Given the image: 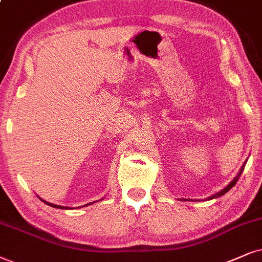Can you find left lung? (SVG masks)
Instances as JSON below:
<instances>
[{"label":"left lung","instance_id":"left-lung-1","mask_svg":"<svg viewBox=\"0 0 262 262\" xmlns=\"http://www.w3.org/2000/svg\"><path fill=\"white\" fill-rule=\"evenodd\" d=\"M244 167H246V163H244L243 165H242V168H241L239 173H238V175H237V177H236V178H234V179H233V180H232V181H231V183H230V184H228L226 187H225V188H223V190H221L220 192H217V193H215V194H214V196H211V197H209V198H208V200H213V198H217V197L223 196V194H225V193H226V192H228V191H230V190H231V188H232V187L234 186V185H236V184H237L238 179H239V177H241V175H242V173H243V170H244ZM184 201H186V200H184ZM192 201H193V200H192Z\"/></svg>","mask_w":262,"mask_h":262}]
</instances>
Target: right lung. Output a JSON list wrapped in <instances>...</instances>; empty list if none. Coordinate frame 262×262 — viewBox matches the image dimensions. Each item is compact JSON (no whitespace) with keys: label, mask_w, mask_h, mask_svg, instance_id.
I'll list each match as a JSON object with an SVG mask.
<instances>
[{"label":"right lung","mask_w":262,"mask_h":262,"mask_svg":"<svg viewBox=\"0 0 262 262\" xmlns=\"http://www.w3.org/2000/svg\"><path fill=\"white\" fill-rule=\"evenodd\" d=\"M43 201V200H42ZM45 202L46 204H48V205H51V207H53V208H60V209H72V208H70V207H61V205H57V204H52V203H48V202H46V201H43ZM85 205H88V204H85Z\"/></svg>","instance_id":"obj_1"}]
</instances>
